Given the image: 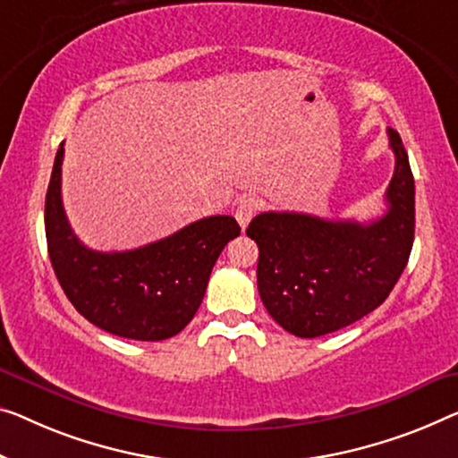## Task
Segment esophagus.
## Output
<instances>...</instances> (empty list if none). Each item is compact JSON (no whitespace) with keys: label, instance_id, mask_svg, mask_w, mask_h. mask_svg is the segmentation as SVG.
<instances>
[{"label":"esophagus","instance_id":"esophagus-1","mask_svg":"<svg viewBox=\"0 0 458 458\" xmlns=\"http://www.w3.org/2000/svg\"><path fill=\"white\" fill-rule=\"evenodd\" d=\"M259 209H261V199H259V197L249 195V197H242V199L238 201L234 216H236V222L241 224V228L249 226V222L257 216Z\"/></svg>","mask_w":458,"mask_h":458}]
</instances>
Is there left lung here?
Instances as JSON below:
<instances>
[{
	"mask_svg": "<svg viewBox=\"0 0 458 458\" xmlns=\"http://www.w3.org/2000/svg\"><path fill=\"white\" fill-rule=\"evenodd\" d=\"M394 173L386 214L360 224L296 211L252 217L259 294L277 325L296 337H320L356 323L385 302L413 247L415 182L399 133L388 127Z\"/></svg>",
	"mask_w": 458,
	"mask_h": 458,
	"instance_id": "left-lung-1",
	"label": "left lung"
}]
</instances>
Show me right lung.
Listing matches in <instances>:
<instances>
[{
    "mask_svg": "<svg viewBox=\"0 0 458 458\" xmlns=\"http://www.w3.org/2000/svg\"><path fill=\"white\" fill-rule=\"evenodd\" d=\"M64 143L45 199L47 247L55 276L81 317L113 335L162 341L199 309L224 247L241 234L232 216H209L146 247L102 252L78 241L61 201Z\"/></svg>",
    "mask_w": 458,
    "mask_h": 458,
    "instance_id": "obj_1",
    "label": "right lung"
}]
</instances>
